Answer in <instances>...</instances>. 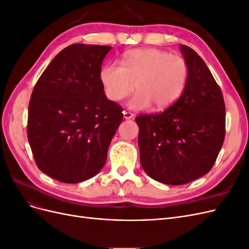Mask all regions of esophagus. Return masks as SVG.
Returning <instances> with one entry per match:
<instances>
[{
  "label": "esophagus",
  "instance_id": "obj_1",
  "mask_svg": "<svg viewBox=\"0 0 249 249\" xmlns=\"http://www.w3.org/2000/svg\"><path fill=\"white\" fill-rule=\"evenodd\" d=\"M124 117L125 119H131L134 117V113H132L130 111H124Z\"/></svg>",
  "mask_w": 249,
  "mask_h": 249
}]
</instances>
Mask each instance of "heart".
Instances as JSON below:
<instances>
[{"label": "heart", "instance_id": "b5f03b06", "mask_svg": "<svg viewBox=\"0 0 249 249\" xmlns=\"http://www.w3.org/2000/svg\"><path fill=\"white\" fill-rule=\"evenodd\" d=\"M101 81L110 100L118 102L137 92L130 101L136 110L168 108L182 95L189 79V66L180 56L158 49L126 52L123 65L108 63L101 70Z\"/></svg>", "mask_w": 249, "mask_h": 249}]
</instances>
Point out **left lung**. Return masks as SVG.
I'll return each instance as SVG.
<instances>
[{
  "mask_svg": "<svg viewBox=\"0 0 249 249\" xmlns=\"http://www.w3.org/2000/svg\"><path fill=\"white\" fill-rule=\"evenodd\" d=\"M189 66L183 94L166 110L140 114L138 145L146 175L168 185H184L212 169L225 136V105L205 61L180 44Z\"/></svg>",
  "mask_w": 249,
  "mask_h": 249,
  "instance_id": "left-lung-1",
  "label": "left lung"
}]
</instances>
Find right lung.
I'll list each match as a JSON object with an SVG mask.
<instances>
[{"label":"right lung","mask_w":249,"mask_h":249,"mask_svg":"<svg viewBox=\"0 0 249 249\" xmlns=\"http://www.w3.org/2000/svg\"><path fill=\"white\" fill-rule=\"evenodd\" d=\"M111 49L71 44L52 60L34 86L28 140L37 167L59 182H83L106 163L124 117V109L104 93L100 76Z\"/></svg>","instance_id":"obj_1"}]
</instances>
